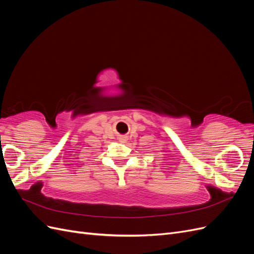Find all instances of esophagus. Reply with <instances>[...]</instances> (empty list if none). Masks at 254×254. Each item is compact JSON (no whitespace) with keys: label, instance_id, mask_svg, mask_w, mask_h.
<instances>
[{"label":"esophagus","instance_id":"1","mask_svg":"<svg viewBox=\"0 0 254 254\" xmlns=\"http://www.w3.org/2000/svg\"><path fill=\"white\" fill-rule=\"evenodd\" d=\"M119 140H120V142H122V143H126L127 136H126V135H121V136L119 137Z\"/></svg>","mask_w":254,"mask_h":254}]
</instances>
